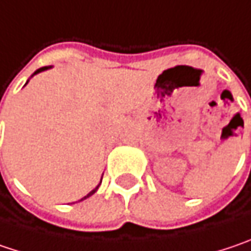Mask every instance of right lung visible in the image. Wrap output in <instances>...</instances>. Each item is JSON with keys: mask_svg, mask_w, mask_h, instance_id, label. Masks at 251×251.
Masks as SVG:
<instances>
[{"mask_svg": "<svg viewBox=\"0 0 251 251\" xmlns=\"http://www.w3.org/2000/svg\"><path fill=\"white\" fill-rule=\"evenodd\" d=\"M51 68H52V67H42V68H39V69H37V71H35V72H34V74L31 75V78H32L34 75H37V74H39V72H44V71H47V69H51ZM28 81H29V79H28ZM28 81H26V83H28ZM26 83H25V85H26ZM100 182H102V179H100ZM99 186H100V183L98 184V186H96V187H95V189H94V190H92V192H89V193H88L86 196H83V198H82L81 200H78V201H82V200H85V199H86V198H89V196H92V195L95 193L96 190H98V187H99Z\"/></svg>", "mask_w": 251, "mask_h": 251, "instance_id": "right-lung-1", "label": "right lung"}]
</instances>
